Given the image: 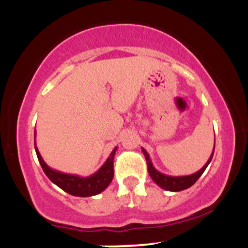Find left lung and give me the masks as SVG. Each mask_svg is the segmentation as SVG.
I'll list each match as a JSON object with an SVG mask.
<instances>
[{"label":"left lung","instance_id":"left-lung-1","mask_svg":"<svg viewBox=\"0 0 248 248\" xmlns=\"http://www.w3.org/2000/svg\"><path fill=\"white\" fill-rule=\"evenodd\" d=\"M142 150V154H144L145 158H146V163H147V170H149L150 176L151 179L158 185L161 188L167 189V191H171V192H179V191H184V189L189 188L192 185L196 184L197 180L202 176V172L205 171L206 167L209 166V163L211 162L212 156H214V151H215V147L212 150V154L210 156L209 161L205 163V166L202 167L201 170H198L197 172L192 175H186V176H170V175H166V174H162L161 171L157 170L154 166H152V162L150 159L149 154L146 152V150L141 149Z\"/></svg>","mask_w":248,"mask_h":248}]
</instances>
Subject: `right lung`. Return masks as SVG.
Wrapping results in <instances>:
<instances>
[{"instance_id": "add662e5", "label": "right lung", "mask_w": 248, "mask_h": 248, "mask_svg": "<svg viewBox=\"0 0 248 248\" xmlns=\"http://www.w3.org/2000/svg\"><path fill=\"white\" fill-rule=\"evenodd\" d=\"M36 149L37 157L41 163L42 168H43L46 175L50 179V181L54 182L56 186L63 189L67 193L72 194L76 197H91L96 196V194L103 192L107 187L109 186L111 182L112 177H114V156L116 152L117 147H115L111 151L108 159L106 163L101 167L94 174L90 175V176L81 177L79 175H72V174H64V172L57 171L55 169H51L49 166L44 162L42 158L41 154H39L38 149L34 145Z\"/></svg>"}]
</instances>
